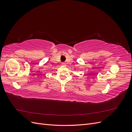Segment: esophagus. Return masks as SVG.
I'll return each mask as SVG.
<instances>
[{
	"mask_svg": "<svg viewBox=\"0 0 132 132\" xmlns=\"http://www.w3.org/2000/svg\"><path fill=\"white\" fill-rule=\"evenodd\" d=\"M62 65L63 66H64V67H65V66L67 65L65 63H62Z\"/></svg>",
	"mask_w": 132,
	"mask_h": 132,
	"instance_id": "esophagus-1",
	"label": "esophagus"
}]
</instances>
